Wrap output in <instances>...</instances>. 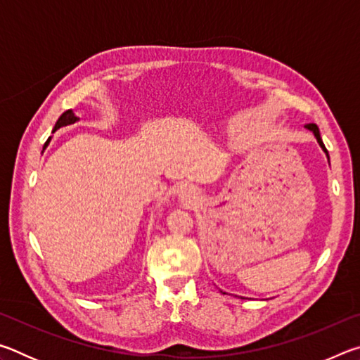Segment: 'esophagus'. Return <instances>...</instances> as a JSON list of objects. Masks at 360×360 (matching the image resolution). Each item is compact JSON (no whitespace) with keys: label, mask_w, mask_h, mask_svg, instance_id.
Segmentation results:
<instances>
[{"label":"esophagus","mask_w":360,"mask_h":360,"mask_svg":"<svg viewBox=\"0 0 360 360\" xmlns=\"http://www.w3.org/2000/svg\"><path fill=\"white\" fill-rule=\"evenodd\" d=\"M179 200H181V203H184V205H193L198 200V192L195 191L193 187L182 188L179 193Z\"/></svg>","instance_id":"obj_1"}]
</instances>
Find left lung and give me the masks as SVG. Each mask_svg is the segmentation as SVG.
<instances>
[{
	"label": "left lung",
	"mask_w": 360,
	"mask_h": 360,
	"mask_svg": "<svg viewBox=\"0 0 360 360\" xmlns=\"http://www.w3.org/2000/svg\"><path fill=\"white\" fill-rule=\"evenodd\" d=\"M304 129H308L309 131H313V135H314V138L318 139V143H319V146L322 148V150L326 152V155H327V158H328V152H327V149H326V146H324V143H322V139H321V133H319V129H318V125L316 124H307L304 125ZM328 162H330V158H328Z\"/></svg>",
	"instance_id": "1"
}]
</instances>
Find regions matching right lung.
I'll return each instance as SVG.
<instances>
[{
    "label": "right lung",
    "instance_id": "right-lung-1",
    "mask_svg": "<svg viewBox=\"0 0 360 360\" xmlns=\"http://www.w3.org/2000/svg\"><path fill=\"white\" fill-rule=\"evenodd\" d=\"M77 120H79V117H76L75 111H72V109H68V111H65L62 115H60L58 120H57V124H56V127H53L52 133H53V131H57L58 129H62V127H66V125L75 124V122H77ZM51 139H52V136H49V139H47L46 144H44V149L47 148V144L51 143Z\"/></svg>",
    "mask_w": 360,
    "mask_h": 360
}]
</instances>
